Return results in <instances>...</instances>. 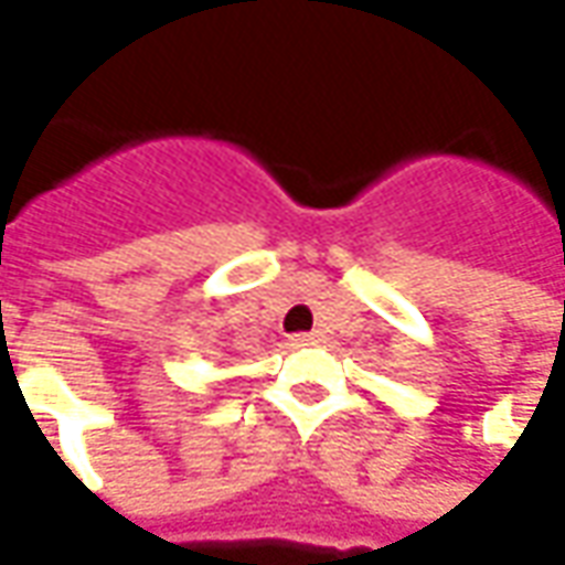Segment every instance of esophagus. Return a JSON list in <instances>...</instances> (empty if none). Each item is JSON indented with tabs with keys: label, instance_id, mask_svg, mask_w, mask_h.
<instances>
[{
	"label": "esophagus",
	"instance_id": "obj_1",
	"mask_svg": "<svg viewBox=\"0 0 565 565\" xmlns=\"http://www.w3.org/2000/svg\"><path fill=\"white\" fill-rule=\"evenodd\" d=\"M318 332H296L294 339H290V342L296 344V348H306V344H318Z\"/></svg>",
	"mask_w": 565,
	"mask_h": 565
}]
</instances>
